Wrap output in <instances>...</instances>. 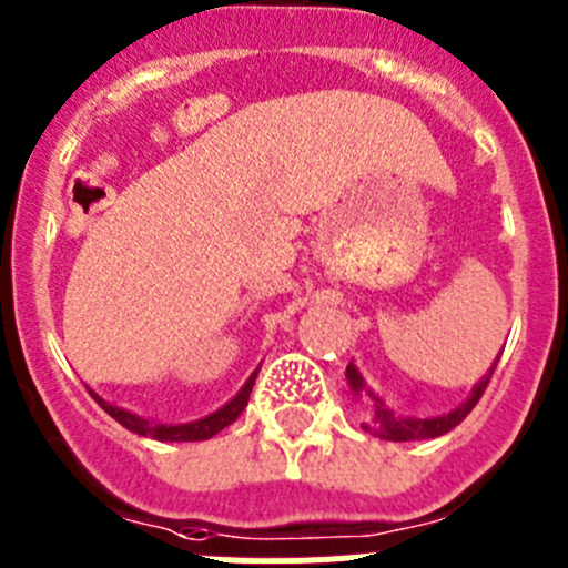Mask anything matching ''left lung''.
Segmentation results:
<instances>
[{"instance_id": "obj_1", "label": "left lung", "mask_w": 568, "mask_h": 568, "mask_svg": "<svg viewBox=\"0 0 568 568\" xmlns=\"http://www.w3.org/2000/svg\"><path fill=\"white\" fill-rule=\"evenodd\" d=\"M495 366H498V358H495V364L489 366V373H486L478 384L471 386L469 398H466L464 404L455 406L453 413L438 415V418H409V415L395 413L393 406H386L384 398H378V395L366 386L364 375L358 373V366H355L353 361H349V366H346V384H349V393H353L355 398L369 400V420L361 424L366 433L378 435V438L384 440H426V438H440V435H446L471 413V406L478 404L480 395H484L486 384H489L491 373H495Z\"/></svg>"}]
</instances>
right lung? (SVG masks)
<instances>
[{
	"mask_svg": "<svg viewBox=\"0 0 568 568\" xmlns=\"http://www.w3.org/2000/svg\"><path fill=\"white\" fill-rule=\"evenodd\" d=\"M255 375H258V369H255V373L247 378V384L241 386L239 393H235L227 404L219 406L215 413L204 415V418H199V420H187V424H162V420L142 418V415L130 413V409H124V406L108 404V400L99 398L93 389H90V395L99 400V406H102L110 418L119 420V424H122L124 429H130V433L142 435V438L173 440V444H182V440H207V438H213V435L222 433L224 426L233 424V420L244 413V406H247L250 393H253Z\"/></svg>",
	"mask_w": 568,
	"mask_h": 568,
	"instance_id": "obj_1",
	"label": "right lung"
}]
</instances>
